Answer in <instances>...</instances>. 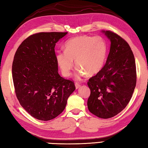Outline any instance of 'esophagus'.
<instances>
[{"mask_svg": "<svg viewBox=\"0 0 148 148\" xmlns=\"http://www.w3.org/2000/svg\"><path fill=\"white\" fill-rule=\"evenodd\" d=\"M80 86H81V85L80 84H79V83H76L75 84V88H76V89L77 90V89H79Z\"/></svg>", "mask_w": 148, "mask_h": 148, "instance_id": "esophagus-1", "label": "esophagus"}]
</instances>
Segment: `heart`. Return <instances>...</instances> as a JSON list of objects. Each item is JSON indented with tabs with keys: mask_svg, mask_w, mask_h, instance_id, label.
<instances>
[{
	"mask_svg": "<svg viewBox=\"0 0 148 148\" xmlns=\"http://www.w3.org/2000/svg\"><path fill=\"white\" fill-rule=\"evenodd\" d=\"M106 42L101 37L82 35L67 41L64 51H58L56 61L63 76L69 77L74 68L78 69L77 79L93 76L101 71L107 55Z\"/></svg>",
	"mask_w": 148,
	"mask_h": 148,
	"instance_id": "obj_1",
	"label": "heart"
}]
</instances>
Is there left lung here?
Instances as JSON below:
<instances>
[{
	"label": "left lung",
	"instance_id": "left-lung-1",
	"mask_svg": "<svg viewBox=\"0 0 148 148\" xmlns=\"http://www.w3.org/2000/svg\"><path fill=\"white\" fill-rule=\"evenodd\" d=\"M110 40L106 64L89 80V111L99 118L109 119L126 107L136 86L135 57L129 44L110 31H101Z\"/></svg>",
	"mask_w": 148,
	"mask_h": 148
}]
</instances>
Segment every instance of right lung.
<instances>
[{
  "label": "right lung",
  "instance_id": "add662e5",
  "mask_svg": "<svg viewBox=\"0 0 148 148\" xmlns=\"http://www.w3.org/2000/svg\"><path fill=\"white\" fill-rule=\"evenodd\" d=\"M68 33H38L24 40L15 53L12 76L21 105L33 117L48 121L60 115L75 90L58 74L55 46Z\"/></svg>",
  "mask_w": 148,
  "mask_h": 148
}]
</instances>
